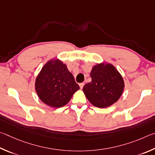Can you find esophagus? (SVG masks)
<instances>
[{"instance_id":"esophagus-1","label":"esophagus","mask_w":155,"mask_h":155,"mask_svg":"<svg viewBox=\"0 0 155 155\" xmlns=\"http://www.w3.org/2000/svg\"><path fill=\"white\" fill-rule=\"evenodd\" d=\"M79 85H80V88L82 89V88H83V86H84V83H80Z\"/></svg>"}]
</instances>
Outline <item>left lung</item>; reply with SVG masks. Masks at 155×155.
I'll return each mask as SVG.
<instances>
[{"instance_id": "obj_1", "label": "left lung", "mask_w": 155, "mask_h": 155, "mask_svg": "<svg viewBox=\"0 0 155 155\" xmlns=\"http://www.w3.org/2000/svg\"><path fill=\"white\" fill-rule=\"evenodd\" d=\"M92 81L84 86L83 92L91 104L105 108L118 101L123 93V76L113 64L101 62L92 68Z\"/></svg>"}]
</instances>
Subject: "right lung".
<instances>
[{"label":"right lung","mask_w":155,"mask_h":155,"mask_svg":"<svg viewBox=\"0 0 155 155\" xmlns=\"http://www.w3.org/2000/svg\"><path fill=\"white\" fill-rule=\"evenodd\" d=\"M35 86L41 101L56 108L67 105L80 89L67 64L58 58L46 62L37 76Z\"/></svg>","instance_id":"obj_1"}]
</instances>
